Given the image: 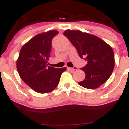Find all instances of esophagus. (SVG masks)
<instances>
[{
  "mask_svg": "<svg viewBox=\"0 0 129 129\" xmlns=\"http://www.w3.org/2000/svg\"><path fill=\"white\" fill-rule=\"evenodd\" d=\"M69 69L71 71H76V70H77V67H74L73 68H72V67H70V68H69Z\"/></svg>",
  "mask_w": 129,
  "mask_h": 129,
  "instance_id": "esophagus-1",
  "label": "esophagus"
}]
</instances>
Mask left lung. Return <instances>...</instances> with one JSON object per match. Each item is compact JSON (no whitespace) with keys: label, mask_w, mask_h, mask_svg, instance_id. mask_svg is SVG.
Listing matches in <instances>:
<instances>
[{"label":"left lung","mask_w":129,"mask_h":129,"mask_svg":"<svg viewBox=\"0 0 129 129\" xmlns=\"http://www.w3.org/2000/svg\"><path fill=\"white\" fill-rule=\"evenodd\" d=\"M87 64L81 69L85 78L79 85L89 89L98 88L111 75L115 59L111 47L97 36L80 30H66L63 33Z\"/></svg>","instance_id":"obj_1"}]
</instances>
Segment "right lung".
I'll list each match as a JSON object with an SVG mask.
<instances>
[{"instance_id": "1", "label": "right lung", "mask_w": 129, "mask_h": 129, "mask_svg": "<svg viewBox=\"0 0 129 129\" xmlns=\"http://www.w3.org/2000/svg\"><path fill=\"white\" fill-rule=\"evenodd\" d=\"M57 30L42 32L32 37L20 49L17 69L20 78L32 90L40 93H49L58 85L66 67L48 66L52 40Z\"/></svg>"}]
</instances>
